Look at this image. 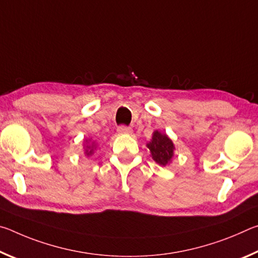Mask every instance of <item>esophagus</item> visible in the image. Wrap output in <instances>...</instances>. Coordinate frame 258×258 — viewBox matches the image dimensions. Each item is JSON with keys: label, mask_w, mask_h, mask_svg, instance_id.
<instances>
[{"label": "esophagus", "mask_w": 258, "mask_h": 258, "mask_svg": "<svg viewBox=\"0 0 258 258\" xmlns=\"http://www.w3.org/2000/svg\"><path fill=\"white\" fill-rule=\"evenodd\" d=\"M117 132H118L119 134H131L132 133V128L128 127V126L121 125L118 128H117Z\"/></svg>", "instance_id": "34e87169"}]
</instances>
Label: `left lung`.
<instances>
[{
  "label": "left lung",
  "instance_id": "left-lung-1",
  "mask_svg": "<svg viewBox=\"0 0 258 258\" xmlns=\"http://www.w3.org/2000/svg\"><path fill=\"white\" fill-rule=\"evenodd\" d=\"M149 148L152 159L160 166H166L172 161L174 156V143L167 135L155 131L152 134V139L149 143H147Z\"/></svg>",
  "mask_w": 258,
  "mask_h": 258
}]
</instances>
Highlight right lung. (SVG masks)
I'll list each match as a JSON object with an SVG mask.
<instances>
[{
  "instance_id": "obj_1",
  "label": "right lung",
  "mask_w": 258,
  "mask_h": 258,
  "mask_svg": "<svg viewBox=\"0 0 258 258\" xmlns=\"http://www.w3.org/2000/svg\"><path fill=\"white\" fill-rule=\"evenodd\" d=\"M94 142L92 143V146H86V148H85V154L87 155V156H91L93 154V150H94Z\"/></svg>"
}]
</instances>
